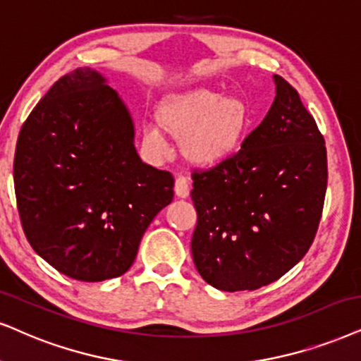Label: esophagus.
Wrapping results in <instances>:
<instances>
[{
    "label": "esophagus",
    "mask_w": 361,
    "mask_h": 361,
    "mask_svg": "<svg viewBox=\"0 0 361 361\" xmlns=\"http://www.w3.org/2000/svg\"><path fill=\"white\" fill-rule=\"evenodd\" d=\"M175 193L178 198H186L190 195V183L185 176H178L175 181Z\"/></svg>",
    "instance_id": "34e87169"
}]
</instances>
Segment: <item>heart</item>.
Listing matches in <instances>:
<instances>
[{"mask_svg":"<svg viewBox=\"0 0 361 361\" xmlns=\"http://www.w3.org/2000/svg\"><path fill=\"white\" fill-rule=\"evenodd\" d=\"M159 123H148L143 138L157 153L168 148L166 131L183 138V153L200 166H216L233 158L252 128V113L243 99L223 98L212 90L173 94L159 104Z\"/></svg>","mask_w":361,"mask_h":361,"instance_id":"1","label":"heart"}]
</instances>
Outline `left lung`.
<instances>
[{
    "mask_svg": "<svg viewBox=\"0 0 361 361\" xmlns=\"http://www.w3.org/2000/svg\"><path fill=\"white\" fill-rule=\"evenodd\" d=\"M264 120L228 161L193 173L198 213L191 253L207 283L223 291L276 281L312 246L326 193V148L298 91L273 76Z\"/></svg>",
    "mask_w": 361,
    "mask_h": 361,
    "instance_id": "obj_1",
    "label": "left lung"
}]
</instances>
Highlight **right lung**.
Wrapping results in <instances>:
<instances>
[{"label":"right lung","mask_w":361,"mask_h":361,"mask_svg":"<svg viewBox=\"0 0 361 361\" xmlns=\"http://www.w3.org/2000/svg\"><path fill=\"white\" fill-rule=\"evenodd\" d=\"M13 176L30 245L80 281L130 270L175 186L170 171L141 161L126 104L88 66L61 76L30 113Z\"/></svg>","instance_id":"obj_1"}]
</instances>
